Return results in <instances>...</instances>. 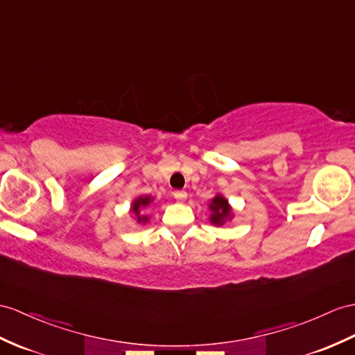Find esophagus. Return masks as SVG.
Returning a JSON list of instances; mask_svg holds the SVG:
<instances>
[{"instance_id":"34e87169","label":"esophagus","mask_w":355,"mask_h":355,"mask_svg":"<svg viewBox=\"0 0 355 355\" xmlns=\"http://www.w3.org/2000/svg\"><path fill=\"white\" fill-rule=\"evenodd\" d=\"M173 196H175L178 202H185L187 200V193L185 191H175V193H173Z\"/></svg>"}]
</instances>
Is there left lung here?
Wrapping results in <instances>:
<instances>
[{
  "mask_svg": "<svg viewBox=\"0 0 355 355\" xmlns=\"http://www.w3.org/2000/svg\"><path fill=\"white\" fill-rule=\"evenodd\" d=\"M207 207H209V211H211L209 221H211V224H214V226H217V227L223 226L224 223L232 221V218L235 217V212H233L232 205L229 203L227 198L220 193L211 198V202H209V205H207Z\"/></svg>",
  "mask_w": 355,
  "mask_h": 355,
  "instance_id": "1",
  "label": "left lung"
}]
</instances>
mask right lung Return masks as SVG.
I'll return each instance as SVG.
<instances>
[{
	"instance_id": "right-lung-1",
	"label": "right lung",
	"mask_w": 355,
	"mask_h": 355,
	"mask_svg": "<svg viewBox=\"0 0 355 355\" xmlns=\"http://www.w3.org/2000/svg\"><path fill=\"white\" fill-rule=\"evenodd\" d=\"M152 196H138L134 198L131 207H129V214H131V218H134L137 224H141L143 226V224H148L150 221L149 215L144 212L148 211V207L152 205Z\"/></svg>"
}]
</instances>
